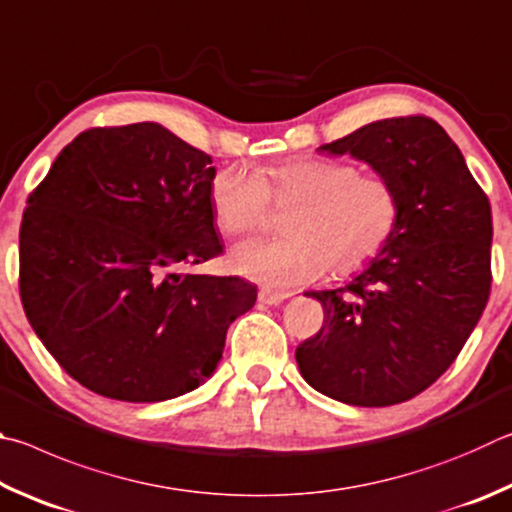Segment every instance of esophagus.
<instances>
[{"label":"esophagus","instance_id":"esophagus-1","mask_svg":"<svg viewBox=\"0 0 512 512\" xmlns=\"http://www.w3.org/2000/svg\"><path fill=\"white\" fill-rule=\"evenodd\" d=\"M288 297H290V292H274V290H267V288L258 292V301L265 303V306H279V303L285 301Z\"/></svg>","mask_w":512,"mask_h":512}]
</instances>
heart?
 I'll return each instance as SVG.
<instances>
[{
	"label": "heart",
	"instance_id": "heart-1",
	"mask_svg": "<svg viewBox=\"0 0 512 512\" xmlns=\"http://www.w3.org/2000/svg\"><path fill=\"white\" fill-rule=\"evenodd\" d=\"M215 224L229 236L256 231L272 202L292 211L283 222L290 236L247 240L233 247V272L267 290H292L335 274H353L389 247L400 224L402 195L393 179L339 159L301 157L261 177L245 166L220 170L211 182Z\"/></svg>",
	"mask_w": 512,
	"mask_h": 512
}]
</instances>
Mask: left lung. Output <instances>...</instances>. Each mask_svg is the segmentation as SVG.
Here are the masks:
<instances>
[{"label": "left lung", "mask_w": 512, "mask_h": 512, "mask_svg": "<svg viewBox=\"0 0 512 512\" xmlns=\"http://www.w3.org/2000/svg\"><path fill=\"white\" fill-rule=\"evenodd\" d=\"M396 182L400 224L346 288L308 292L324 326L297 348L310 387L355 407L411 400L461 353L490 297L492 213L456 143L423 114L364 125L317 148Z\"/></svg>", "instance_id": "8db88e82"}]
</instances>
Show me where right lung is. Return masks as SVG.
<instances>
[{
  "label": "right lung",
  "mask_w": 512,
  "mask_h": 512,
  "mask_svg": "<svg viewBox=\"0 0 512 512\" xmlns=\"http://www.w3.org/2000/svg\"><path fill=\"white\" fill-rule=\"evenodd\" d=\"M213 177L206 152L148 121L80 132L26 200V319L98 396L159 402L197 389L231 321L256 303L240 276L184 272L222 254Z\"/></svg>",
  "instance_id": "right-lung-1"
}]
</instances>
